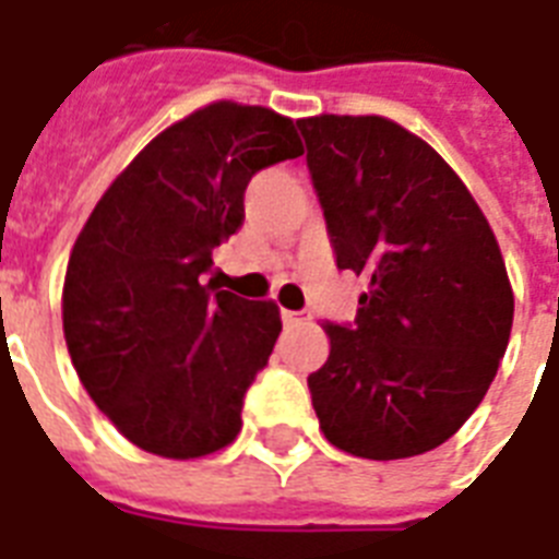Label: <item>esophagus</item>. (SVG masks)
Returning <instances> with one entry per match:
<instances>
[{
  "label": "esophagus",
  "instance_id": "1",
  "mask_svg": "<svg viewBox=\"0 0 559 559\" xmlns=\"http://www.w3.org/2000/svg\"><path fill=\"white\" fill-rule=\"evenodd\" d=\"M300 321H306L304 312H292V309H283V324L285 326H295V324H300Z\"/></svg>",
  "mask_w": 559,
  "mask_h": 559
}]
</instances>
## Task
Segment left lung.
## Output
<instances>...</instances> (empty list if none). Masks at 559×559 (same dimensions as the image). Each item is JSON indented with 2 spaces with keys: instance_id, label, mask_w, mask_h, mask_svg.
<instances>
[{
  "instance_id": "left-lung-1",
  "label": "left lung",
  "mask_w": 559,
  "mask_h": 559,
  "mask_svg": "<svg viewBox=\"0 0 559 559\" xmlns=\"http://www.w3.org/2000/svg\"><path fill=\"white\" fill-rule=\"evenodd\" d=\"M335 264L368 280L350 326L324 324L309 374L326 442L362 460L433 451L480 406L513 326L489 221L433 146L377 115L297 120Z\"/></svg>"
}]
</instances>
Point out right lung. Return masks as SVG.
<instances>
[{"label": "right lung", "mask_w": 559, "mask_h": 559, "mask_svg": "<svg viewBox=\"0 0 559 559\" xmlns=\"http://www.w3.org/2000/svg\"><path fill=\"white\" fill-rule=\"evenodd\" d=\"M297 155L292 117L203 105L129 162L75 238L61 295L67 350L91 401L141 451L197 460L241 430L247 389L283 330L280 306L200 276L245 224L253 174Z\"/></svg>", "instance_id": "add662e5"}]
</instances>
